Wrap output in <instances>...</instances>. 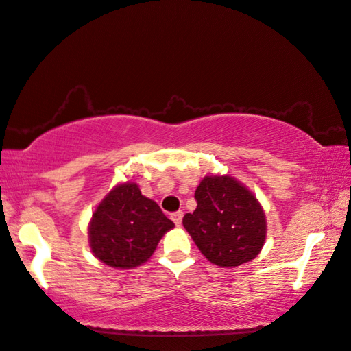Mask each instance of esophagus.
Segmentation results:
<instances>
[{
	"label": "esophagus",
	"mask_w": 351,
	"mask_h": 351,
	"mask_svg": "<svg viewBox=\"0 0 351 351\" xmlns=\"http://www.w3.org/2000/svg\"><path fill=\"white\" fill-rule=\"evenodd\" d=\"M182 217H184V213L182 211H176V213H173L170 215V219L173 220V223L176 226H181V223H182Z\"/></svg>",
	"instance_id": "1"
}]
</instances>
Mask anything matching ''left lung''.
<instances>
[{"mask_svg": "<svg viewBox=\"0 0 351 351\" xmlns=\"http://www.w3.org/2000/svg\"><path fill=\"white\" fill-rule=\"evenodd\" d=\"M197 208L182 225L210 263L232 268L258 256L267 223L255 195L232 176H205L195 193Z\"/></svg>", "mask_w": 351, "mask_h": 351, "instance_id": "1", "label": "left lung"}]
</instances>
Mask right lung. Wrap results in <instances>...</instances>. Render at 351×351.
<instances>
[{"mask_svg":"<svg viewBox=\"0 0 351 351\" xmlns=\"http://www.w3.org/2000/svg\"><path fill=\"white\" fill-rule=\"evenodd\" d=\"M173 226L156 202L141 195L137 184L123 182L95 210L88 243L101 263L126 270L146 263L161 237Z\"/></svg>","mask_w":351,"mask_h":351,"instance_id":"1","label":"right lung"}]
</instances>
